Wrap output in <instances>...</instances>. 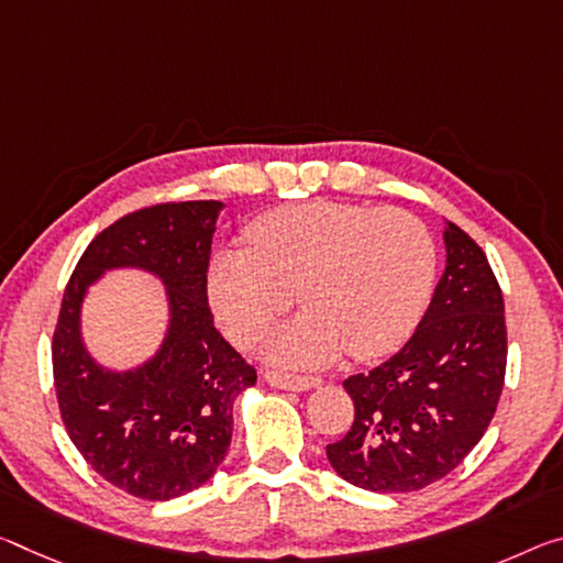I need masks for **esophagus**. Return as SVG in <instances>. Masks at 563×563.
Masks as SVG:
<instances>
[{"mask_svg":"<svg viewBox=\"0 0 563 563\" xmlns=\"http://www.w3.org/2000/svg\"><path fill=\"white\" fill-rule=\"evenodd\" d=\"M265 380L271 383L273 388H280V390H310L320 386V378L316 376H290V373H280V371L265 373Z\"/></svg>","mask_w":563,"mask_h":563,"instance_id":"1","label":"esophagus"}]
</instances>
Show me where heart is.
<instances>
[{"label":"heart","mask_w":563,"mask_h":563,"mask_svg":"<svg viewBox=\"0 0 563 563\" xmlns=\"http://www.w3.org/2000/svg\"><path fill=\"white\" fill-rule=\"evenodd\" d=\"M250 247L220 250L208 278L222 330L253 345L300 290L308 308L275 341V358L316 365L341 351L380 358L406 341L433 283L435 250L406 210L313 200L278 208L247 228Z\"/></svg>","instance_id":"obj_1"}]
</instances>
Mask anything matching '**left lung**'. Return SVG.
<instances>
[{"instance_id": "left-lung-1", "label": "left lung", "mask_w": 563, "mask_h": 563, "mask_svg": "<svg viewBox=\"0 0 563 563\" xmlns=\"http://www.w3.org/2000/svg\"><path fill=\"white\" fill-rule=\"evenodd\" d=\"M445 271L400 351L343 380L355 418L325 453L347 484L408 494L449 476L496 413L506 376L498 280L476 240L449 222Z\"/></svg>"}]
</instances>
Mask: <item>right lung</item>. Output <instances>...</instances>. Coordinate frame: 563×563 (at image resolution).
<instances>
[{
  "instance_id": "obj_1",
  "label": "right lung",
  "mask_w": 563,
  "mask_h": 563,
  "mask_svg": "<svg viewBox=\"0 0 563 563\" xmlns=\"http://www.w3.org/2000/svg\"><path fill=\"white\" fill-rule=\"evenodd\" d=\"M218 200L159 202L102 230L69 278L52 338L62 421L82 459L124 494L167 501L202 486L233 439V404L257 373L220 335L208 306ZM114 266H140L168 288L161 351L132 372L86 353L78 313L86 288Z\"/></svg>"
}]
</instances>
